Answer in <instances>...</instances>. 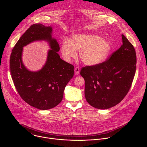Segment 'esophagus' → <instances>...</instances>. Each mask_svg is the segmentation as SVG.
Returning a JSON list of instances; mask_svg holds the SVG:
<instances>
[{
	"label": "esophagus",
	"mask_w": 147,
	"mask_h": 147,
	"mask_svg": "<svg viewBox=\"0 0 147 147\" xmlns=\"http://www.w3.org/2000/svg\"><path fill=\"white\" fill-rule=\"evenodd\" d=\"M74 72H75V74L78 75L79 72H80V68L78 67H76L75 69H74Z\"/></svg>",
	"instance_id": "34e87169"
}]
</instances>
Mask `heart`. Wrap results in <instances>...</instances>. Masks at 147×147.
Segmentation results:
<instances>
[{
  "label": "heart",
  "mask_w": 147,
  "mask_h": 147,
  "mask_svg": "<svg viewBox=\"0 0 147 147\" xmlns=\"http://www.w3.org/2000/svg\"><path fill=\"white\" fill-rule=\"evenodd\" d=\"M109 42L101 36L91 34L74 35L70 40H63L61 52L66 61H70L77 56L76 51H80V57L84 63L94 66L105 60L111 51Z\"/></svg>",
  "instance_id": "b5f03b06"
}]
</instances>
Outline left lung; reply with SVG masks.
<instances>
[{
	"label": "left lung",
	"mask_w": 147,
	"mask_h": 147,
	"mask_svg": "<svg viewBox=\"0 0 147 147\" xmlns=\"http://www.w3.org/2000/svg\"><path fill=\"white\" fill-rule=\"evenodd\" d=\"M123 44L109 59L81 69L85 80V96L95 108L107 109L120 103L129 91L136 70L135 49L122 35Z\"/></svg>",
	"instance_id": "left-lung-1"
}]
</instances>
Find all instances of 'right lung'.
I'll return each instance as SVG.
<instances>
[{
	"label": "right lung",
	"mask_w": 147,
	"mask_h": 147,
	"mask_svg": "<svg viewBox=\"0 0 147 147\" xmlns=\"http://www.w3.org/2000/svg\"><path fill=\"white\" fill-rule=\"evenodd\" d=\"M52 31L51 27L32 25L17 41L10 58V73L18 94L30 106L39 110L52 109L61 102L64 90L74 75V66L60 59L57 53L60 47L52 38ZM39 40L48 41L51 49L43 69L30 72L22 63V48Z\"/></svg>",
	"instance_id": "add662e5"
}]
</instances>
